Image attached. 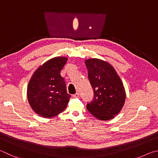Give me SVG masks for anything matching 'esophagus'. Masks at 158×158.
I'll return each instance as SVG.
<instances>
[{"instance_id":"1","label":"esophagus","mask_w":158,"mask_h":158,"mask_svg":"<svg viewBox=\"0 0 158 158\" xmlns=\"http://www.w3.org/2000/svg\"><path fill=\"white\" fill-rule=\"evenodd\" d=\"M72 96H73V98H77L79 97V94L76 93V94H73Z\"/></svg>"}]
</instances>
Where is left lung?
<instances>
[{
	"instance_id": "left-lung-1",
	"label": "left lung",
	"mask_w": 158,
	"mask_h": 158,
	"mask_svg": "<svg viewBox=\"0 0 158 158\" xmlns=\"http://www.w3.org/2000/svg\"><path fill=\"white\" fill-rule=\"evenodd\" d=\"M88 78L94 91V98L87 109L102 121L112 119L120 112L126 101L123 82L114 67L103 60H85Z\"/></svg>"
}]
</instances>
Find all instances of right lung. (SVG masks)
Returning <instances> with one entry per match:
<instances>
[{"mask_svg":"<svg viewBox=\"0 0 158 158\" xmlns=\"http://www.w3.org/2000/svg\"><path fill=\"white\" fill-rule=\"evenodd\" d=\"M67 58L56 57L47 61L35 71L27 89L32 109L41 117L51 118L66 109L71 95L66 91L60 72Z\"/></svg>","mask_w":158,"mask_h":158,"instance_id":"add662e5","label":"right lung"}]
</instances>
